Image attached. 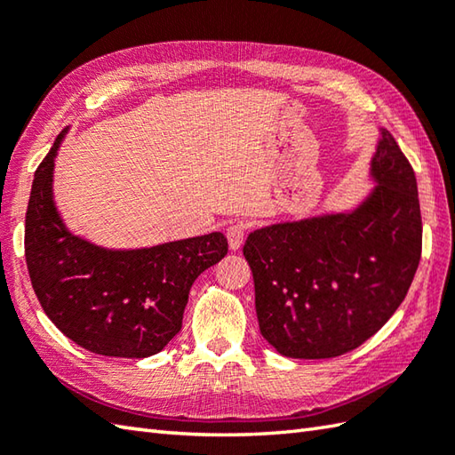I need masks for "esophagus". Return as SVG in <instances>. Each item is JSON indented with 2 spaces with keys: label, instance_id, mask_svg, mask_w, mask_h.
<instances>
[{
  "label": "esophagus",
  "instance_id": "esophagus-1",
  "mask_svg": "<svg viewBox=\"0 0 455 455\" xmlns=\"http://www.w3.org/2000/svg\"><path fill=\"white\" fill-rule=\"evenodd\" d=\"M246 236V225L244 222H235L227 228V238H228V246L230 250H238L244 243Z\"/></svg>",
  "mask_w": 455,
  "mask_h": 455
}]
</instances>
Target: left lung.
<instances>
[{
  "instance_id": "1",
  "label": "left lung",
  "mask_w": 455,
  "mask_h": 455,
  "mask_svg": "<svg viewBox=\"0 0 455 455\" xmlns=\"http://www.w3.org/2000/svg\"><path fill=\"white\" fill-rule=\"evenodd\" d=\"M370 173L377 186L354 211L277 222L246 238L259 332L282 355L323 360L354 350L409 291L422 252L419 189L385 129Z\"/></svg>"
}]
</instances>
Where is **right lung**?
<instances>
[{"mask_svg":"<svg viewBox=\"0 0 455 455\" xmlns=\"http://www.w3.org/2000/svg\"><path fill=\"white\" fill-rule=\"evenodd\" d=\"M66 131L35 172L25 217V259L38 303L58 331L93 354H158L181 331L193 282L227 256V238L211 233L109 250L72 235L52 197L54 158Z\"/></svg>","mask_w":455,"mask_h":455,"instance_id":"obj_1","label":"right lung"}]
</instances>
